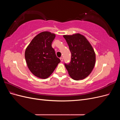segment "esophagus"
<instances>
[{"label":"esophagus","mask_w":120,"mask_h":120,"mask_svg":"<svg viewBox=\"0 0 120 120\" xmlns=\"http://www.w3.org/2000/svg\"><path fill=\"white\" fill-rule=\"evenodd\" d=\"M60 61H61V62H63V60H64L63 58V57H60Z\"/></svg>","instance_id":"34e87169"}]
</instances>
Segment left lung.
I'll return each mask as SVG.
<instances>
[{"label": "left lung", "instance_id": "8db88e82", "mask_svg": "<svg viewBox=\"0 0 120 120\" xmlns=\"http://www.w3.org/2000/svg\"><path fill=\"white\" fill-rule=\"evenodd\" d=\"M71 53V61L65 67L74 80L86 78L91 73L96 63V53L88 39L78 33L64 35Z\"/></svg>", "mask_w": 120, "mask_h": 120}]
</instances>
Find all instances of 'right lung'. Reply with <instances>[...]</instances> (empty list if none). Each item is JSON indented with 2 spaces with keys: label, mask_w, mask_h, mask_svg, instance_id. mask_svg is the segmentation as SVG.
Listing matches in <instances>:
<instances>
[{
  "label": "right lung",
  "mask_w": 120,
  "mask_h": 120,
  "mask_svg": "<svg viewBox=\"0 0 120 120\" xmlns=\"http://www.w3.org/2000/svg\"><path fill=\"white\" fill-rule=\"evenodd\" d=\"M56 34L49 31L41 32L32 39L25 49L27 67L35 77L47 79L60 63L52 46Z\"/></svg>",
  "instance_id": "add662e5"
}]
</instances>
